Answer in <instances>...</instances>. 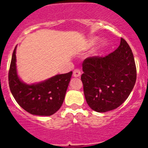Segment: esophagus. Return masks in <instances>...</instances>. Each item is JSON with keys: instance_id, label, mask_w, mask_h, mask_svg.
I'll return each mask as SVG.
<instances>
[{"instance_id": "obj_1", "label": "esophagus", "mask_w": 148, "mask_h": 148, "mask_svg": "<svg viewBox=\"0 0 148 148\" xmlns=\"http://www.w3.org/2000/svg\"><path fill=\"white\" fill-rule=\"evenodd\" d=\"M81 75V71L78 69H75L73 70V76L74 77H79Z\"/></svg>"}]
</instances>
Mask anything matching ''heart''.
Returning a JSON list of instances; mask_svg holds the SVG:
<instances>
[{"label": "heart", "mask_w": 148, "mask_h": 148, "mask_svg": "<svg viewBox=\"0 0 148 148\" xmlns=\"http://www.w3.org/2000/svg\"><path fill=\"white\" fill-rule=\"evenodd\" d=\"M97 40L98 39L96 38H93L90 39V40L88 41V43H87V47H92V46L95 45V44L97 43ZM106 47H107V43L103 42L102 44H101V45L100 46L101 51L104 50Z\"/></svg>", "instance_id": "heart-1"}]
</instances>
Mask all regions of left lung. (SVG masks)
Segmentation results:
<instances>
[{
  "instance_id": "left-lung-1",
  "label": "left lung",
  "mask_w": 148,
  "mask_h": 148,
  "mask_svg": "<svg viewBox=\"0 0 148 148\" xmlns=\"http://www.w3.org/2000/svg\"><path fill=\"white\" fill-rule=\"evenodd\" d=\"M81 79L90 108L105 113L119 108L127 99L136 81V67L130 46L121 38L114 52L92 56L82 64Z\"/></svg>"
}]
</instances>
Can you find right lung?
Instances as JSON below:
<instances>
[{
    "label": "right lung",
    "instance_id": "1",
    "mask_svg": "<svg viewBox=\"0 0 148 148\" xmlns=\"http://www.w3.org/2000/svg\"><path fill=\"white\" fill-rule=\"evenodd\" d=\"M16 47L9 70V85L13 97L27 112L37 116H51L60 109L73 72L56 75L43 82L27 84L18 78L16 70Z\"/></svg>",
    "mask_w": 148,
    "mask_h": 148
}]
</instances>
